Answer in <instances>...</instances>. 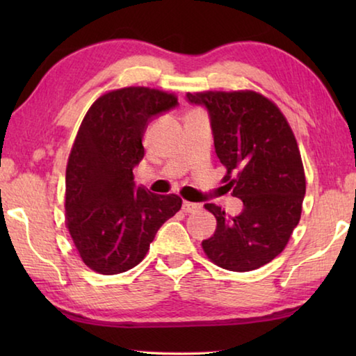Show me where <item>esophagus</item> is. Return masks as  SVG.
Listing matches in <instances>:
<instances>
[{
  "instance_id": "obj_1",
  "label": "esophagus",
  "mask_w": 356,
  "mask_h": 356,
  "mask_svg": "<svg viewBox=\"0 0 356 356\" xmlns=\"http://www.w3.org/2000/svg\"><path fill=\"white\" fill-rule=\"evenodd\" d=\"M202 206L201 204H196V202H188V201H184L182 204V210L185 213H195L197 210H201Z\"/></svg>"
}]
</instances>
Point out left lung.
I'll return each instance as SVG.
<instances>
[{
    "mask_svg": "<svg viewBox=\"0 0 356 356\" xmlns=\"http://www.w3.org/2000/svg\"><path fill=\"white\" fill-rule=\"evenodd\" d=\"M185 99L207 110L226 186L243 202L231 218L206 204L216 229L202 242L204 252L221 268L251 272L284 250L300 221L306 180L297 140L280 108L257 92H188Z\"/></svg>",
    "mask_w": 356,
    "mask_h": 356,
    "instance_id": "left-lung-1",
    "label": "left lung"
}]
</instances>
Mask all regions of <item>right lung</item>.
<instances>
[{"label":"right lung","mask_w":356,"mask_h":356,"mask_svg":"<svg viewBox=\"0 0 356 356\" xmlns=\"http://www.w3.org/2000/svg\"><path fill=\"white\" fill-rule=\"evenodd\" d=\"M179 104L172 94L124 88L94 102L78 130L65 171V220L83 262L102 275L140 264L161 225L182 207L134 180L149 122Z\"/></svg>","instance_id":"add662e5"}]
</instances>
